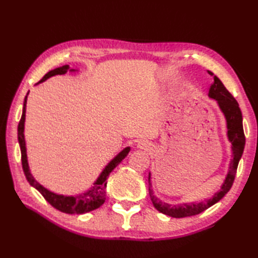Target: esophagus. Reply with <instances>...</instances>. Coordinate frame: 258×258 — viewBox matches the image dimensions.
<instances>
[{
    "label": "esophagus",
    "mask_w": 258,
    "mask_h": 258,
    "mask_svg": "<svg viewBox=\"0 0 258 258\" xmlns=\"http://www.w3.org/2000/svg\"><path fill=\"white\" fill-rule=\"evenodd\" d=\"M138 147L141 150H145V151H150L152 149V144L150 142H147L145 140H141L138 142Z\"/></svg>",
    "instance_id": "34e87169"
}]
</instances>
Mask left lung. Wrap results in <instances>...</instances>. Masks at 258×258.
Returning a JSON list of instances; mask_svg holds the SVG:
<instances>
[{
	"label": "left lung",
	"mask_w": 258,
	"mask_h": 258,
	"mask_svg": "<svg viewBox=\"0 0 258 258\" xmlns=\"http://www.w3.org/2000/svg\"><path fill=\"white\" fill-rule=\"evenodd\" d=\"M213 74V73H212ZM208 97L212 100H215L218 107H220L221 112L223 113L224 117L226 119V128H227V140L231 142V149H232V161L229 163L228 172L224 179L223 184L221 185V188L218 189L214 196H212L210 200L205 202L200 203H182V204L172 205L161 201L158 197L154 194L152 188V182H151V173L149 174V194L151 197V201L153 205L158 212L165 214L167 216L175 217V218H182L187 216L197 215L202 212L207 210L208 207L215 204L223 196L225 195L227 191L231 189L235 174L237 171L238 162L240 157L243 155L244 147H245V135L243 130V116L240 108L238 106L237 101L235 100L233 95L229 93L226 87L224 86L222 81L214 75V82L210 86L208 90Z\"/></svg>",
	"instance_id": "obj_1"
}]
</instances>
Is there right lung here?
Returning <instances> with one entry per match:
<instances>
[{"label":"right lung","instance_id":"1","mask_svg":"<svg viewBox=\"0 0 258 258\" xmlns=\"http://www.w3.org/2000/svg\"><path fill=\"white\" fill-rule=\"evenodd\" d=\"M76 72L79 70H73L70 69V65H63L61 68L54 69L50 72L46 73L37 84L43 83V82L46 81L47 79L52 78L54 75H62L67 72ZM27 95H29V92L24 98L23 103V112H22L21 120L18 126V140L21 149V155H22V166H23V171L25 174V177L27 182L30 183L31 186L36 188L40 193L43 195V197L50 203V204L55 207L56 210L61 211L67 214H85L91 211H94L96 208L102 206L104 202L106 200V179L113 169L116 167L118 164L122 162L124 158L127 156V154L131 151V147L127 146L120 151L118 154L112 158L111 161L108 162L107 165L103 168L101 174L98 175V177L91 187L85 190L84 193H81L75 196H67L63 194H57L54 193V191L45 188L44 186L41 185L37 180L33 177V175L30 171L29 166V161H27V154H26V144H25V136H24V124H25V113H26V102H27Z\"/></svg>","mask_w":258,"mask_h":258}]
</instances>
